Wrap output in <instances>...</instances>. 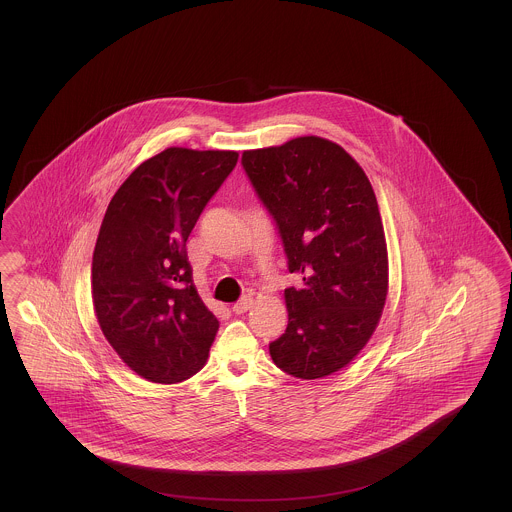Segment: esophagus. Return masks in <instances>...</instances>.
Segmentation results:
<instances>
[{
    "label": "esophagus",
    "mask_w": 512,
    "mask_h": 512,
    "mask_svg": "<svg viewBox=\"0 0 512 512\" xmlns=\"http://www.w3.org/2000/svg\"><path fill=\"white\" fill-rule=\"evenodd\" d=\"M251 305H253V299H251V295H244L238 303H234V307H232V311L236 313V315H244L247 313L249 309H251Z\"/></svg>",
    "instance_id": "1"
}]
</instances>
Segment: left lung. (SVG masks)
Here are the masks:
<instances>
[{"label":"left lung","mask_w":512,"mask_h":512,"mask_svg":"<svg viewBox=\"0 0 512 512\" xmlns=\"http://www.w3.org/2000/svg\"><path fill=\"white\" fill-rule=\"evenodd\" d=\"M242 165L282 238L288 328L268 343L274 365L317 380L349 365L370 340L388 293V249L374 190L343 147L303 136L244 151Z\"/></svg>","instance_id":"obj_1"}]
</instances>
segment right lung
<instances>
[{
	"label": "right lung",
	"instance_id": "add662e5",
	"mask_svg": "<svg viewBox=\"0 0 512 512\" xmlns=\"http://www.w3.org/2000/svg\"><path fill=\"white\" fill-rule=\"evenodd\" d=\"M238 163L236 151L169 147L113 195L92 261L103 336L155 384L188 380L205 365L219 320L195 290L186 242Z\"/></svg>",
	"mask_w": 512,
	"mask_h": 512
}]
</instances>
